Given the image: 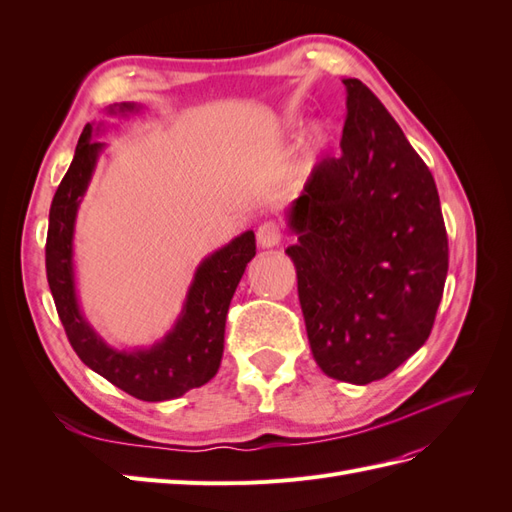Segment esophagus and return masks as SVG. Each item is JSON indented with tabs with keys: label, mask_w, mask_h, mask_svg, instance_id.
Listing matches in <instances>:
<instances>
[{
	"label": "esophagus",
	"mask_w": 512,
	"mask_h": 512,
	"mask_svg": "<svg viewBox=\"0 0 512 512\" xmlns=\"http://www.w3.org/2000/svg\"><path fill=\"white\" fill-rule=\"evenodd\" d=\"M256 239H258V245H260V247H267V250H269V247L280 245V241H282V230H280V226H277L275 222H265V224L258 226Z\"/></svg>",
	"instance_id": "1"
}]
</instances>
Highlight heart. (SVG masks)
<instances>
[{
    "label": "heart",
    "instance_id": "heart-1",
    "mask_svg": "<svg viewBox=\"0 0 512 512\" xmlns=\"http://www.w3.org/2000/svg\"><path fill=\"white\" fill-rule=\"evenodd\" d=\"M324 143H327V130H324L322 123H314L312 128H309L307 136H305V162L309 164L314 158L316 153L324 147Z\"/></svg>",
    "mask_w": 512,
    "mask_h": 512
}]
</instances>
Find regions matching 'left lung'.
Listing matches in <instances>:
<instances>
[{
  "mask_svg": "<svg viewBox=\"0 0 512 512\" xmlns=\"http://www.w3.org/2000/svg\"><path fill=\"white\" fill-rule=\"evenodd\" d=\"M342 156L286 213L309 348L329 378L389 376L431 333L448 271L440 196L382 102L344 79Z\"/></svg>",
  "mask_w": 512,
  "mask_h": 512,
  "instance_id": "left-lung-1",
  "label": "left lung"
}]
</instances>
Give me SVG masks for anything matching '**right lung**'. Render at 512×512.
<instances>
[{
	"mask_svg": "<svg viewBox=\"0 0 512 512\" xmlns=\"http://www.w3.org/2000/svg\"><path fill=\"white\" fill-rule=\"evenodd\" d=\"M141 106L121 102L108 106V115L138 113ZM102 123H98V132ZM94 126L87 123L74 160L53 196L46 235V277L66 335L79 359L117 389L143 401L177 399L207 384L220 369L224 352L226 314L243 271L256 256L254 230L232 239L196 267L181 314L160 342L145 350L108 346L85 320L74 284V224L79 205L104 143L91 141Z\"/></svg>",
	"mask_w": 512,
	"mask_h": 512,
	"instance_id": "right-lung-1",
	"label": "right lung"
}]
</instances>
